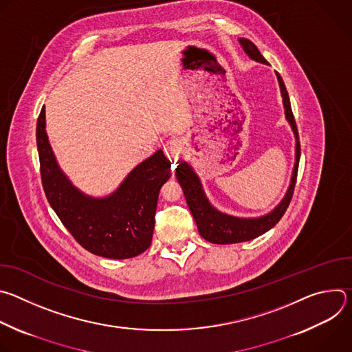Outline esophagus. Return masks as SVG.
Listing matches in <instances>:
<instances>
[{"label": "esophagus", "mask_w": 352, "mask_h": 352, "mask_svg": "<svg viewBox=\"0 0 352 352\" xmlns=\"http://www.w3.org/2000/svg\"><path fill=\"white\" fill-rule=\"evenodd\" d=\"M164 153L167 156V159L173 163H175L179 157L181 153V143L178 139H168L164 143Z\"/></svg>", "instance_id": "34e87169"}]
</instances>
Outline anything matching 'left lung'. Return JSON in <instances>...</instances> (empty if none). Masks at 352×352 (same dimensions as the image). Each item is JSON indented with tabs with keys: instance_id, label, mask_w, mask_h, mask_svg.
I'll list each match as a JSON object with an SVG mask.
<instances>
[{
	"instance_id": "obj_1",
	"label": "left lung",
	"mask_w": 352,
	"mask_h": 352,
	"mask_svg": "<svg viewBox=\"0 0 352 352\" xmlns=\"http://www.w3.org/2000/svg\"><path fill=\"white\" fill-rule=\"evenodd\" d=\"M242 50L245 54L256 63L266 64L269 63L265 60V57L261 54L258 47L248 38H238ZM281 97H283V106H284V114L285 120L288 121L294 138H295V163L292 168V175L289 181V186L281 199V202L267 214L259 216V217H236L231 216L227 213H223L217 210L208 199L202 182H200V178L195 173V170L184 160L178 162L177 166V179L184 190L186 204L189 206V210L196 221L199 234L202 235L206 241L212 243H220V245H227V243H236V242H245L254 239L270 228H273L283 214L285 213L291 197L294 193L295 188V181H296V174H298V164H299V157H300V147H299V138H298V131H296V124L292 116L291 110V103H289V97L288 91L285 89V85L280 76L278 72H276Z\"/></svg>"
}]
</instances>
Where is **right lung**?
<instances>
[{
  "instance_id": "add662e5",
  "label": "right lung",
  "mask_w": 352,
  "mask_h": 352,
  "mask_svg": "<svg viewBox=\"0 0 352 352\" xmlns=\"http://www.w3.org/2000/svg\"><path fill=\"white\" fill-rule=\"evenodd\" d=\"M36 142L44 193L61 223L89 252L109 259H129L152 243L159 192L171 177L163 150L138 164L110 195L94 197L78 189L60 168L40 111Z\"/></svg>"
}]
</instances>
